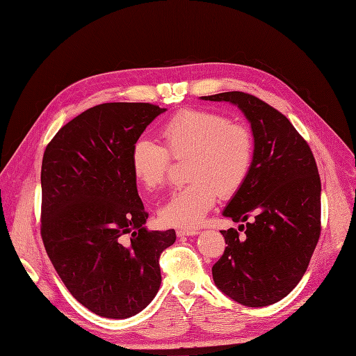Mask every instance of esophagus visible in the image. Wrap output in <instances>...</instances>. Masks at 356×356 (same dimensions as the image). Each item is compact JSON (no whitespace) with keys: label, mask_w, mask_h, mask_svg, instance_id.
I'll return each instance as SVG.
<instances>
[{"label":"esophagus","mask_w":356,"mask_h":356,"mask_svg":"<svg viewBox=\"0 0 356 356\" xmlns=\"http://www.w3.org/2000/svg\"><path fill=\"white\" fill-rule=\"evenodd\" d=\"M177 236H180V238H183V236H196L200 233L198 229H177L176 230Z\"/></svg>","instance_id":"34e87169"}]
</instances>
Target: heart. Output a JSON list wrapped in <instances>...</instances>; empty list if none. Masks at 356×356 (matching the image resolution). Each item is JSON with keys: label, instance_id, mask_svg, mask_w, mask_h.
I'll list each match as a JSON object with an SVG mask.
<instances>
[{"label": "heart", "instance_id": "obj_1", "mask_svg": "<svg viewBox=\"0 0 356 356\" xmlns=\"http://www.w3.org/2000/svg\"><path fill=\"white\" fill-rule=\"evenodd\" d=\"M164 143L151 138L135 140L130 152L131 173L139 185H164L171 156L186 158L189 185L176 189L160 209L168 226L196 227L214 208L218 195L233 196L252 171L255 140L252 131L232 123L225 114L183 110L161 127Z\"/></svg>", "mask_w": 356, "mask_h": 356}]
</instances>
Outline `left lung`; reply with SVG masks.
Wrapping results in <instances>:
<instances>
[{
    "label": "left lung",
    "instance_id": "left-lung-1",
    "mask_svg": "<svg viewBox=\"0 0 356 356\" xmlns=\"http://www.w3.org/2000/svg\"><path fill=\"white\" fill-rule=\"evenodd\" d=\"M238 105L255 140L252 171L222 216L226 249L213 266L220 291L245 307H267L291 293L305 274L321 232V180L307 140L289 118L245 92L201 97Z\"/></svg>",
    "mask_w": 356,
    "mask_h": 356
}]
</instances>
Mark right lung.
<instances>
[{"label": "right lung", "instance_id": "right-lung-1", "mask_svg": "<svg viewBox=\"0 0 356 356\" xmlns=\"http://www.w3.org/2000/svg\"><path fill=\"white\" fill-rule=\"evenodd\" d=\"M165 108L95 105L63 126L44 152L41 236L69 292L105 318H129L155 298L173 229L148 230L130 152Z\"/></svg>", "mask_w": 356, "mask_h": 356}]
</instances>
